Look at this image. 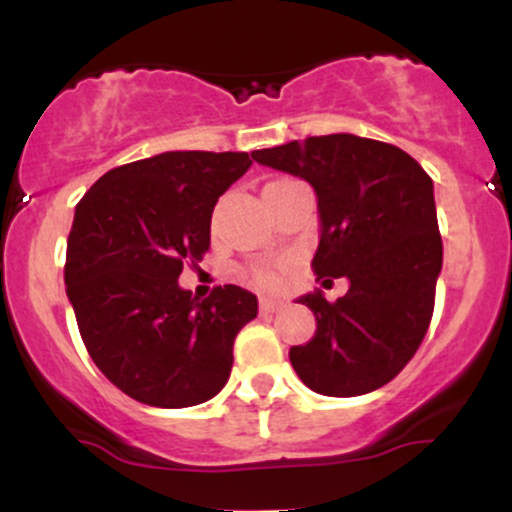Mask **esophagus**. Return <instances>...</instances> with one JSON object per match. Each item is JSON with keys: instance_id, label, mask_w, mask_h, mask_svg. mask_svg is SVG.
<instances>
[{"instance_id": "obj_1", "label": "esophagus", "mask_w": 512, "mask_h": 512, "mask_svg": "<svg viewBox=\"0 0 512 512\" xmlns=\"http://www.w3.org/2000/svg\"><path fill=\"white\" fill-rule=\"evenodd\" d=\"M281 305H284V301H281V298H269V296L260 298V310H262V313H276V310H279Z\"/></svg>"}]
</instances>
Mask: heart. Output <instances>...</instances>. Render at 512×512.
<instances>
[{
    "mask_svg": "<svg viewBox=\"0 0 512 512\" xmlns=\"http://www.w3.org/2000/svg\"><path fill=\"white\" fill-rule=\"evenodd\" d=\"M250 279L257 281V284H274V281L279 279V276H276L269 267H255L250 272Z\"/></svg>",
    "mask_w": 512,
    "mask_h": 512,
    "instance_id": "obj_1",
    "label": "heart"
}]
</instances>
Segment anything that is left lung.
Wrapping results in <instances>:
<instances>
[{"label":"left lung","mask_w":512,"mask_h":512,"mask_svg":"<svg viewBox=\"0 0 512 512\" xmlns=\"http://www.w3.org/2000/svg\"><path fill=\"white\" fill-rule=\"evenodd\" d=\"M257 163L310 182L317 195V276H346L330 303L305 293L315 337L291 346V366L310 390L356 397L378 390L424 342L443 267L433 180L397 146L327 134L252 154Z\"/></svg>","instance_id":"left-lung-1"}]
</instances>
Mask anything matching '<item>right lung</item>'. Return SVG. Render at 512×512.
<instances>
[{
  "label": "right lung",
  "mask_w": 512,
  "mask_h": 512,
  "mask_svg": "<svg viewBox=\"0 0 512 512\" xmlns=\"http://www.w3.org/2000/svg\"><path fill=\"white\" fill-rule=\"evenodd\" d=\"M250 166L245 151H166L108 170L76 204L69 303L93 363L137 402L195 407L231 375L257 298L228 284L197 301L178 276L202 262L211 211Z\"/></svg>",
  "instance_id": "right-lung-1"
}]
</instances>
